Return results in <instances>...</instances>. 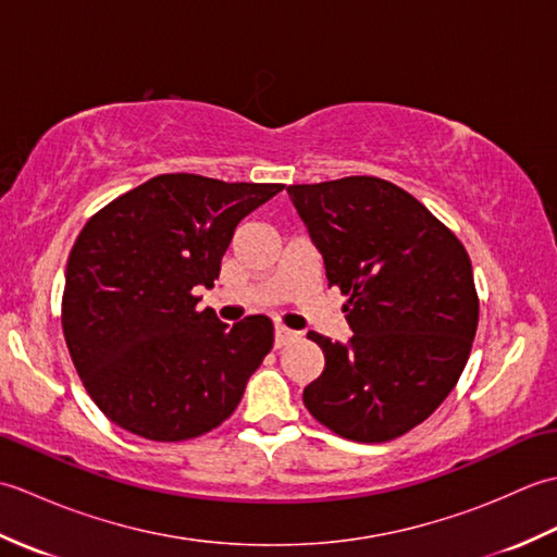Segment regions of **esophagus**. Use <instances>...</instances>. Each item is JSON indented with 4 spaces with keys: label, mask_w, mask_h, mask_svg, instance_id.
Masks as SVG:
<instances>
[{
    "label": "esophagus",
    "mask_w": 557,
    "mask_h": 557,
    "mask_svg": "<svg viewBox=\"0 0 557 557\" xmlns=\"http://www.w3.org/2000/svg\"><path fill=\"white\" fill-rule=\"evenodd\" d=\"M292 339H297V333H292V330L285 325L275 327V349H282L285 345H289Z\"/></svg>",
    "instance_id": "obj_1"
}]
</instances>
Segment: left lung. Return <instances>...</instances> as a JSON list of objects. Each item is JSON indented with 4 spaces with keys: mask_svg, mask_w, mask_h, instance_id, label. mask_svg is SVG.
<instances>
[{
    "mask_svg": "<svg viewBox=\"0 0 557 557\" xmlns=\"http://www.w3.org/2000/svg\"><path fill=\"white\" fill-rule=\"evenodd\" d=\"M289 198L347 297L349 345L309 333L325 369L304 405L354 443H387L453 393L479 325L465 244L405 188L377 176L292 184Z\"/></svg>",
    "mask_w": 557,
    "mask_h": 557,
    "instance_id": "8db88e82",
    "label": "left lung"
}]
</instances>
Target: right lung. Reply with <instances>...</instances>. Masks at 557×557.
<instances>
[{
  "label": "right lung",
  "instance_id": "right-lung-1",
  "mask_svg": "<svg viewBox=\"0 0 557 557\" xmlns=\"http://www.w3.org/2000/svg\"><path fill=\"white\" fill-rule=\"evenodd\" d=\"M285 184L160 174L100 208L71 248L64 339L90 399L124 431L182 443L227 421L272 349V323L198 311L248 212Z\"/></svg>",
  "mask_w": 557,
  "mask_h": 557
}]
</instances>
